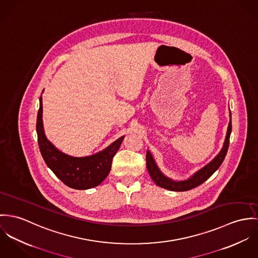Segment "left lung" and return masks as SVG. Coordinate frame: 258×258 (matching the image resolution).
I'll return each mask as SVG.
<instances>
[{
    "label": "left lung",
    "mask_w": 258,
    "mask_h": 258,
    "mask_svg": "<svg viewBox=\"0 0 258 258\" xmlns=\"http://www.w3.org/2000/svg\"><path fill=\"white\" fill-rule=\"evenodd\" d=\"M231 134V114L229 112V122L227 131V136L226 140L223 145V148L219 152V154L207 165H205L200 170L195 172L190 178L187 180H182V181H175L172 180L171 178L165 176L159 167L157 166L154 158L152 157V154L150 153L149 150L146 151V167L148 173L151 177V179L154 181V183L164 189L170 190V191H176V192H184L191 190L201 184H203L207 179H209L215 172L219 169V167L222 165L229 145V137Z\"/></svg>",
    "instance_id": "obj_1"
}]
</instances>
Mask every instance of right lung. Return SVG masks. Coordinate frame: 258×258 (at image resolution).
<instances>
[{"label":"right lung","mask_w":258,"mask_h":258,"mask_svg":"<svg viewBox=\"0 0 258 258\" xmlns=\"http://www.w3.org/2000/svg\"><path fill=\"white\" fill-rule=\"evenodd\" d=\"M36 134L39 150L46 165L65 185L77 190L94 188L106 179L111 170L113 157L124 138L120 137L105 149L85 157L65 154L50 143L44 134L41 96L36 119Z\"/></svg>","instance_id":"add662e5"}]
</instances>
